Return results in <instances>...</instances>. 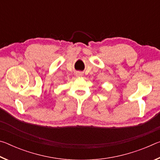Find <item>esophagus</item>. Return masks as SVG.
Wrapping results in <instances>:
<instances>
[{"mask_svg": "<svg viewBox=\"0 0 160 160\" xmlns=\"http://www.w3.org/2000/svg\"><path fill=\"white\" fill-rule=\"evenodd\" d=\"M76 76H77V77L82 76V73H81V72H77V73H76Z\"/></svg>", "mask_w": 160, "mask_h": 160, "instance_id": "esophagus-1", "label": "esophagus"}]
</instances>
